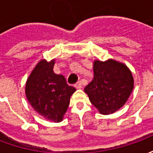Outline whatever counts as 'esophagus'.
I'll list each match as a JSON object with an SVG mask.
<instances>
[{"mask_svg":"<svg viewBox=\"0 0 153 153\" xmlns=\"http://www.w3.org/2000/svg\"><path fill=\"white\" fill-rule=\"evenodd\" d=\"M74 87H75V88H77V89H79V88H82V83H81V82H77L75 84H74Z\"/></svg>","mask_w":153,"mask_h":153,"instance_id":"esophagus-1","label":"esophagus"}]
</instances>
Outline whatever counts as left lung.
Here are the masks:
<instances>
[{
    "label": "left lung",
    "instance_id": "obj_1",
    "mask_svg": "<svg viewBox=\"0 0 153 153\" xmlns=\"http://www.w3.org/2000/svg\"><path fill=\"white\" fill-rule=\"evenodd\" d=\"M94 77L84 88L90 102L102 115L124 106L134 88V78L125 64L114 60H95Z\"/></svg>",
    "mask_w": 153,
    "mask_h": 153
}]
</instances>
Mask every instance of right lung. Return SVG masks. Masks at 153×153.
Instances as JSON below:
<instances>
[{"mask_svg":"<svg viewBox=\"0 0 153 153\" xmlns=\"http://www.w3.org/2000/svg\"><path fill=\"white\" fill-rule=\"evenodd\" d=\"M55 60H40L26 82L25 93L33 108L44 118L60 122L76 89L68 85L65 77L53 72Z\"/></svg>","mask_w":153,"mask_h":153,"instance_id":"right-lung-1","label":"right lung"}]
</instances>
